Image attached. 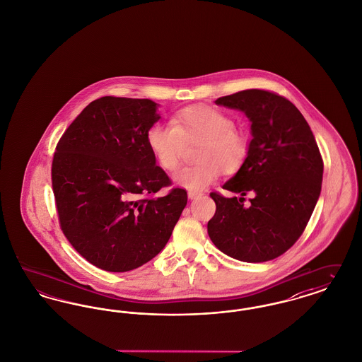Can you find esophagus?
<instances>
[{"label": "esophagus", "instance_id": "obj_1", "mask_svg": "<svg viewBox=\"0 0 362 362\" xmlns=\"http://www.w3.org/2000/svg\"><path fill=\"white\" fill-rule=\"evenodd\" d=\"M187 195H189V199H195V198H198V197L201 195V192H197V191H189V192H187Z\"/></svg>", "mask_w": 362, "mask_h": 362}]
</instances>
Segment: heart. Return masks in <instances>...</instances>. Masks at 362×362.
<instances>
[{
	"label": "heart",
	"instance_id": "1",
	"mask_svg": "<svg viewBox=\"0 0 362 362\" xmlns=\"http://www.w3.org/2000/svg\"><path fill=\"white\" fill-rule=\"evenodd\" d=\"M198 142L194 151L197 163L180 167L173 183L189 191L206 189L221 170L238 171L247 157V137L235 129V122L211 107H189L176 112L171 123H155L146 132V144L157 164L165 171L176 168L185 144Z\"/></svg>",
	"mask_w": 362,
	"mask_h": 362
}]
</instances>
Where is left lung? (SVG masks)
I'll return each mask as SVG.
<instances>
[{"label":"left lung","instance_id":"8db88e82","mask_svg":"<svg viewBox=\"0 0 362 362\" xmlns=\"http://www.w3.org/2000/svg\"><path fill=\"white\" fill-rule=\"evenodd\" d=\"M214 103L239 110L251 122V141L239 171L217 192L216 214L207 223L214 245L230 258L259 263L288 251L301 236L320 195L323 161L310 124L288 99L247 89ZM252 192V205L243 195Z\"/></svg>","mask_w":362,"mask_h":362}]
</instances>
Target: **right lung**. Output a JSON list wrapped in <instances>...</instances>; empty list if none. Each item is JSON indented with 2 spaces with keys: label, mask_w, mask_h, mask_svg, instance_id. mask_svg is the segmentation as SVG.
I'll list each match as a JSON object with an SVG mask.
<instances>
[{
  "label": "right lung",
  "mask_w": 362,
  "mask_h": 362,
  "mask_svg": "<svg viewBox=\"0 0 362 362\" xmlns=\"http://www.w3.org/2000/svg\"><path fill=\"white\" fill-rule=\"evenodd\" d=\"M149 99L104 96L88 104L59 139L52 189L64 235L93 266L124 273L165 247L187 192L138 199L171 185L146 144L161 117Z\"/></svg>",
  "instance_id": "1"
}]
</instances>
